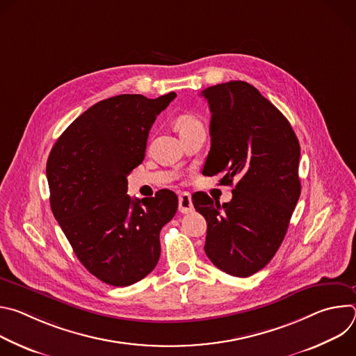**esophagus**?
I'll use <instances>...</instances> for the list:
<instances>
[{
    "label": "esophagus",
    "instance_id": "esophagus-1",
    "mask_svg": "<svg viewBox=\"0 0 356 356\" xmlns=\"http://www.w3.org/2000/svg\"><path fill=\"white\" fill-rule=\"evenodd\" d=\"M193 210H194V207H193V201H191L190 193H187V191L180 193V195H179V211L187 214V213H191Z\"/></svg>",
    "mask_w": 356,
    "mask_h": 356
}]
</instances>
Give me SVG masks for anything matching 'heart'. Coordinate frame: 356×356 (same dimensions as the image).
I'll list each match as a JSON object with an SVG mask.
<instances>
[{
  "label": "heart",
  "instance_id": "1",
  "mask_svg": "<svg viewBox=\"0 0 356 356\" xmlns=\"http://www.w3.org/2000/svg\"><path fill=\"white\" fill-rule=\"evenodd\" d=\"M176 125L180 131V134L183 132H187L190 129H194V128H198V127H202L201 121L194 115V114H181L177 121H176Z\"/></svg>",
  "mask_w": 356,
  "mask_h": 356
}]
</instances>
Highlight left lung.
<instances>
[{
	"label": "left lung",
	"mask_w": 356,
	"mask_h": 356,
	"mask_svg": "<svg viewBox=\"0 0 356 356\" xmlns=\"http://www.w3.org/2000/svg\"><path fill=\"white\" fill-rule=\"evenodd\" d=\"M211 149L202 175H222L232 200L193 194L207 221L204 250L222 272L248 277L275 257L298 201L300 143L286 117L246 81L206 88Z\"/></svg>",
	"instance_id": "left-lung-1"
}]
</instances>
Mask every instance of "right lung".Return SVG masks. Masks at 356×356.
I'll return each mask as SVG.
<instances>
[{
    "label": "right lung",
    "mask_w": 356,
    "mask_h": 356,
    "mask_svg": "<svg viewBox=\"0 0 356 356\" xmlns=\"http://www.w3.org/2000/svg\"><path fill=\"white\" fill-rule=\"evenodd\" d=\"M175 97L99 101L67 127L47 158L52 213L83 266L107 284L129 286L155 269L161 229L177 211L170 190L142 200L127 194L149 131Z\"/></svg>",
    "instance_id": "1"
}]
</instances>
